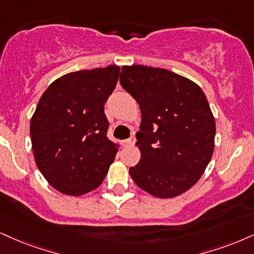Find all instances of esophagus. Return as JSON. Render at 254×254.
Listing matches in <instances>:
<instances>
[{
	"mask_svg": "<svg viewBox=\"0 0 254 254\" xmlns=\"http://www.w3.org/2000/svg\"><path fill=\"white\" fill-rule=\"evenodd\" d=\"M134 143H135V140H134V137H130V139L124 140V141H122V146H124V147H129V146H133Z\"/></svg>",
	"mask_w": 254,
	"mask_h": 254,
	"instance_id": "34e87169",
	"label": "esophagus"
}]
</instances>
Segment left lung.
<instances>
[{
	"label": "left lung",
	"instance_id": "obj_1",
	"mask_svg": "<svg viewBox=\"0 0 254 254\" xmlns=\"http://www.w3.org/2000/svg\"><path fill=\"white\" fill-rule=\"evenodd\" d=\"M122 88L141 111L139 164L129 174L156 198H173L200 179L214 149L215 121L201 88L162 68L124 65Z\"/></svg>",
	"mask_w": 254,
	"mask_h": 254
}]
</instances>
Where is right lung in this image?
I'll use <instances>...</instances> for the list:
<instances>
[{
	"label": "right lung",
	"instance_id": "1",
	"mask_svg": "<svg viewBox=\"0 0 254 254\" xmlns=\"http://www.w3.org/2000/svg\"><path fill=\"white\" fill-rule=\"evenodd\" d=\"M120 67L79 70L55 80L30 121L34 158L46 180L67 195H82L105 179L118 145L107 137L105 102Z\"/></svg>",
	"mask_w": 254,
	"mask_h": 254
}]
</instances>
